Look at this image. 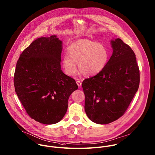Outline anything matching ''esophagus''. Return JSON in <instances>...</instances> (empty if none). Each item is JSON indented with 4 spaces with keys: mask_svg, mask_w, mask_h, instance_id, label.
I'll return each instance as SVG.
<instances>
[{
    "mask_svg": "<svg viewBox=\"0 0 155 155\" xmlns=\"http://www.w3.org/2000/svg\"><path fill=\"white\" fill-rule=\"evenodd\" d=\"M76 83H77V84L78 85V87H80L81 86V84H82V83H81V82H80V81H77V82H76Z\"/></svg>",
    "mask_w": 155,
    "mask_h": 155,
    "instance_id": "obj_1",
    "label": "esophagus"
}]
</instances>
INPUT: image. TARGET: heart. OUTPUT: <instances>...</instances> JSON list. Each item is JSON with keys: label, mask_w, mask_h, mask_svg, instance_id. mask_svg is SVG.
<instances>
[{"label": "heart", "mask_w": 155, "mask_h": 155, "mask_svg": "<svg viewBox=\"0 0 155 155\" xmlns=\"http://www.w3.org/2000/svg\"><path fill=\"white\" fill-rule=\"evenodd\" d=\"M69 55L63 56L62 63L66 74L74 76L77 72V64L84 76H91L101 72L108 59V53L102 44L89 40L77 41L68 48Z\"/></svg>", "instance_id": "b5f03b06"}]
</instances>
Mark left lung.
Here are the masks:
<instances>
[{
  "mask_svg": "<svg viewBox=\"0 0 155 155\" xmlns=\"http://www.w3.org/2000/svg\"><path fill=\"white\" fill-rule=\"evenodd\" d=\"M111 45L113 54L104 68L82 83L85 111L96 124H110L122 117L139 87L134 51L119 38L111 41Z\"/></svg>",
  "mask_w": 155,
  "mask_h": 155,
  "instance_id": "8db88e82",
  "label": "left lung"
}]
</instances>
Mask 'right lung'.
<instances>
[{"mask_svg":"<svg viewBox=\"0 0 155 155\" xmlns=\"http://www.w3.org/2000/svg\"><path fill=\"white\" fill-rule=\"evenodd\" d=\"M62 42L56 35L35 40L20 54L14 76L15 91L28 114L45 124L61 121L69 96L78 89L61 69Z\"/></svg>","mask_w":155,"mask_h":155,"instance_id":"1","label":"right lung"}]
</instances>
